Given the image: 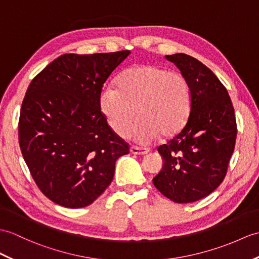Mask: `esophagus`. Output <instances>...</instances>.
Here are the masks:
<instances>
[{
	"label": "esophagus",
	"mask_w": 259,
	"mask_h": 259,
	"mask_svg": "<svg viewBox=\"0 0 259 259\" xmlns=\"http://www.w3.org/2000/svg\"><path fill=\"white\" fill-rule=\"evenodd\" d=\"M130 152H131L132 154H147V153L149 152V149H148V148H143V147L131 146Z\"/></svg>",
	"instance_id": "34e87169"
}]
</instances>
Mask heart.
Returning a JSON list of instances; mask_svg holds the SVG:
<instances>
[{
    "label": "heart",
    "mask_w": 259,
    "mask_h": 259,
    "mask_svg": "<svg viewBox=\"0 0 259 259\" xmlns=\"http://www.w3.org/2000/svg\"><path fill=\"white\" fill-rule=\"evenodd\" d=\"M116 89L106 88L99 107L111 129L127 137L136 117L140 120L134 136L149 142L161 134L169 138L182 130L188 121L192 94L186 77L158 65H136L124 69L115 82Z\"/></svg>",
    "instance_id": "heart-1"
}]
</instances>
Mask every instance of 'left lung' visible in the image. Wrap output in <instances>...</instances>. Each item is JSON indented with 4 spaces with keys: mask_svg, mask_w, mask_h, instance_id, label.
<instances>
[{
    "mask_svg": "<svg viewBox=\"0 0 259 259\" xmlns=\"http://www.w3.org/2000/svg\"><path fill=\"white\" fill-rule=\"evenodd\" d=\"M165 58L188 79L192 106L182 130L158 148L164 164L153 184L173 202L192 203L225 179L235 149L236 118L230 95L211 69L182 53Z\"/></svg>",
    "mask_w": 259,
    "mask_h": 259,
    "instance_id": "8db88e82",
    "label": "left lung"
}]
</instances>
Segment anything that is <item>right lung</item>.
<instances>
[{
	"label": "right lung",
	"instance_id": "obj_1",
	"mask_svg": "<svg viewBox=\"0 0 259 259\" xmlns=\"http://www.w3.org/2000/svg\"><path fill=\"white\" fill-rule=\"evenodd\" d=\"M130 51L64 54L36 75L22 102L19 142L41 193L65 207L92 204L130 147L107 122L99 98Z\"/></svg>",
	"mask_w": 259,
	"mask_h": 259
}]
</instances>
